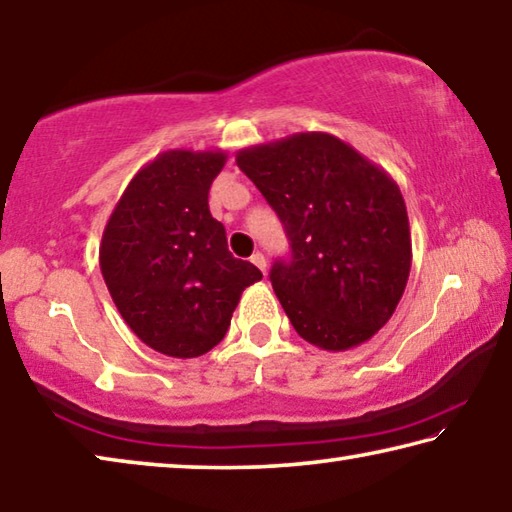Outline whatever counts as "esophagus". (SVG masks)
<instances>
[{
	"instance_id": "esophagus-1",
	"label": "esophagus",
	"mask_w": 512,
	"mask_h": 512,
	"mask_svg": "<svg viewBox=\"0 0 512 512\" xmlns=\"http://www.w3.org/2000/svg\"><path fill=\"white\" fill-rule=\"evenodd\" d=\"M249 261H251V263H254V265L258 267V270H261V272L265 274V270H267V261H265V256L261 254V251H256V254L249 258Z\"/></svg>"
}]
</instances>
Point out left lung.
<instances>
[{
    "label": "left lung",
    "mask_w": 512,
    "mask_h": 512,
    "mask_svg": "<svg viewBox=\"0 0 512 512\" xmlns=\"http://www.w3.org/2000/svg\"><path fill=\"white\" fill-rule=\"evenodd\" d=\"M236 163L286 226L292 256L270 281L295 331L326 351L370 340L395 313L413 261L397 181L324 131L247 147Z\"/></svg>",
    "instance_id": "8db88e82"
}]
</instances>
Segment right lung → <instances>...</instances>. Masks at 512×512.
<instances>
[{
    "mask_svg": "<svg viewBox=\"0 0 512 512\" xmlns=\"http://www.w3.org/2000/svg\"><path fill=\"white\" fill-rule=\"evenodd\" d=\"M222 149H170L142 165L108 217L99 267L117 311L154 351L197 358L224 338L242 290L263 274L233 258L208 211Z\"/></svg>",
    "mask_w": 512,
    "mask_h": 512,
    "instance_id": "obj_1",
    "label": "right lung"
}]
</instances>
